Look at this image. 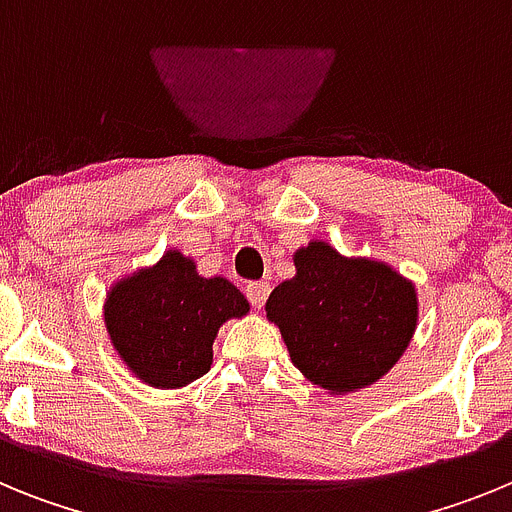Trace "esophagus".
<instances>
[{
  "label": "esophagus",
  "mask_w": 512,
  "mask_h": 512,
  "mask_svg": "<svg viewBox=\"0 0 512 512\" xmlns=\"http://www.w3.org/2000/svg\"><path fill=\"white\" fill-rule=\"evenodd\" d=\"M271 292V284L269 282H251L246 284V297L253 307H264L266 297Z\"/></svg>",
  "instance_id": "34e87169"
}]
</instances>
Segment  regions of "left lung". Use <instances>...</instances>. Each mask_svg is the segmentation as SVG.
<instances>
[{
	"instance_id": "8db88e82",
	"label": "left lung",
	"mask_w": 512,
	"mask_h": 512,
	"mask_svg": "<svg viewBox=\"0 0 512 512\" xmlns=\"http://www.w3.org/2000/svg\"><path fill=\"white\" fill-rule=\"evenodd\" d=\"M292 261L295 277L266 300V320L292 364L330 395L379 382L418 328L415 284L384 261L343 256L325 241L297 248Z\"/></svg>"
}]
</instances>
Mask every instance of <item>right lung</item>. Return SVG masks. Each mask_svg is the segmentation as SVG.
<instances>
[{
  "mask_svg": "<svg viewBox=\"0 0 512 512\" xmlns=\"http://www.w3.org/2000/svg\"><path fill=\"white\" fill-rule=\"evenodd\" d=\"M251 305L225 277H202L179 248L125 274L104 297V328L130 372L156 390H179L210 372L220 325Z\"/></svg>",
  "mask_w": 512,
  "mask_h": 512,
  "instance_id": "1",
  "label": "right lung"
}]
</instances>
